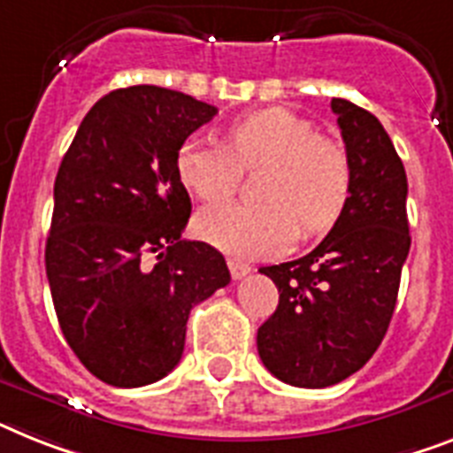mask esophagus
I'll return each mask as SVG.
<instances>
[{
	"instance_id": "obj_1",
	"label": "esophagus",
	"mask_w": 453,
	"mask_h": 453,
	"mask_svg": "<svg viewBox=\"0 0 453 453\" xmlns=\"http://www.w3.org/2000/svg\"><path fill=\"white\" fill-rule=\"evenodd\" d=\"M229 271H231V278L241 280L252 271V266H250V264H242V261L238 259H229Z\"/></svg>"
}]
</instances>
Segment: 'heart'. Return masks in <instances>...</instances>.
<instances>
[{"label":"heart","mask_w":453,"mask_h":453,"mask_svg":"<svg viewBox=\"0 0 453 453\" xmlns=\"http://www.w3.org/2000/svg\"><path fill=\"white\" fill-rule=\"evenodd\" d=\"M226 145L192 138L178 152L182 185L203 201H222L238 189L242 171L264 168V203H218L196 218V231L235 257H275L305 235L326 231L345 208L352 164L345 145L317 134L310 119L287 108H266L235 119Z\"/></svg>","instance_id":"heart-1"}]
</instances>
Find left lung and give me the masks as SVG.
<instances>
[{
	"mask_svg": "<svg viewBox=\"0 0 453 453\" xmlns=\"http://www.w3.org/2000/svg\"><path fill=\"white\" fill-rule=\"evenodd\" d=\"M352 164V189L334 229L296 261L264 266L280 303L257 349L291 387L324 388L368 364L394 315L410 252L407 175L382 122L347 99L331 101Z\"/></svg>",
	"mask_w": 453,
	"mask_h": 453,
	"instance_id": "1",
	"label": "left lung"
}]
</instances>
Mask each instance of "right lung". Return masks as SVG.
Returning <instances> with one entry per match:
<instances>
[{
	"label": "right lung",
	"mask_w": 453,
	"mask_h": 453,
	"mask_svg": "<svg viewBox=\"0 0 453 453\" xmlns=\"http://www.w3.org/2000/svg\"><path fill=\"white\" fill-rule=\"evenodd\" d=\"M218 108L134 85L101 96L55 178L46 273L62 334L111 387L166 377L185 349L189 310L231 282L222 254L182 241L192 201L178 152Z\"/></svg>",
	"instance_id": "add662e5"
}]
</instances>
